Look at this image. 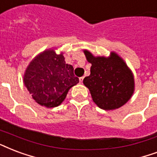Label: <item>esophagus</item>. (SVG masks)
Returning a JSON list of instances; mask_svg holds the SVG:
<instances>
[{
	"instance_id": "34e87169",
	"label": "esophagus",
	"mask_w": 157,
	"mask_h": 157,
	"mask_svg": "<svg viewBox=\"0 0 157 157\" xmlns=\"http://www.w3.org/2000/svg\"><path fill=\"white\" fill-rule=\"evenodd\" d=\"M83 80H84V76H81V77H80V82H81V83H82V82H83Z\"/></svg>"
}]
</instances>
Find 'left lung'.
Segmentation results:
<instances>
[{
    "mask_svg": "<svg viewBox=\"0 0 157 157\" xmlns=\"http://www.w3.org/2000/svg\"><path fill=\"white\" fill-rule=\"evenodd\" d=\"M91 63L90 75L83 83L90 90L94 102L102 109L112 110L121 107L131 98L134 90V79L126 63L114 52L110 57H94L84 51Z\"/></svg>",
    "mask_w": 157,
    "mask_h": 157,
    "instance_id": "left-lung-1",
    "label": "left lung"
}]
</instances>
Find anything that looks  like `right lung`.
I'll use <instances>...</instances> for the list:
<instances>
[{"label":"right lung","instance_id":"add662e5","mask_svg":"<svg viewBox=\"0 0 157 157\" xmlns=\"http://www.w3.org/2000/svg\"><path fill=\"white\" fill-rule=\"evenodd\" d=\"M24 82L36 102L45 107L58 106L71 87L79 82L74 68L63 55L47 50L34 58L25 71Z\"/></svg>","mask_w":157,"mask_h":157}]
</instances>
